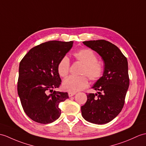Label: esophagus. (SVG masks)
Instances as JSON below:
<instances>
[{
	"mask_svg": "<svg viewBox=\"0 0 146 146\" xmlns=\"http://www.w3.org/2000/svg\"><path fill=\"white\" fill-rule=\"evenodd\" d=\"M76 94V93H73V92H69L68 93V96H69V97H72V96H74V94Z\"/></svg>",
	"mask_w": 146,
	"mask_h": 146,
	"instance_id": "obj_1",
	"label": "esophagus"
}]
</instances>
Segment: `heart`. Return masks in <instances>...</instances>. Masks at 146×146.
Returning a JSON list of instances; mask_svg holds the SVG:
<instances>
[{
    "mask_svg": "<svg viewBox=\"0 0 146 146\" xmlns=\"http://www.w3.org/2000/svg\"><path fill=\"white\" fill-rule=\"evenodd\" d=\"M75 58L82 63L84 66L81 70V74H86L92 81H96L102 76L103 67L98 62V57L93 50L89 48L81 49L73 54ZM70 60L66 56L60 60L57 65V72L59 75L66 77L70 72ZM89 84L86 76H70L63 81L62 88L64 90L70 92H76L88 87Z\"/></svg>",
    "mask_w": 146,
    "mask_h": 146,
    "instance_id": "b5f03b06",
    "label": "heart"
}]
</instances>
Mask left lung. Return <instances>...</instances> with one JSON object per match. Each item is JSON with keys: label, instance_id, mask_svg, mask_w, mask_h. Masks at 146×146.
<instances>
[{"label": "left lung", "instance_id": "1", "mask_svg": "<svg viewBox=\"0 0 146 146\" xmlns=\"http://www.w3.org/2000/svg\"><path fill=\"white\" fill-rule=\"evenodd\" d=\"M83 43L99 54L104 65L103 76L92 87L98 91L88 94L87 101L81 108V114L90 123L106 124L123 108L129 85L127 60L116 45L104 40Z\"/></svg>", "mask_w": 146, "mask_h": 146}]
</instances>
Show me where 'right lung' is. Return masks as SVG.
I'll list each match as a JSON object with an SVG mask.
<instances>
[{
	"instance_id": "obj_1",
	"label": "right lung",
	"mask_w": 146,
	"mask_h": 146,
	"mask_svg": "<svg viewBox=\"0 0 146 146\" xmlns=\"http://www.w3.org/2000/svg\"><path fill=\"white\" fill-rule=\"evenodd\" d=\"M73 44L55 40L43 43L30 50L20 63L18 94L25 113L36 123H51L60 116L59 104L68 94L53 90L62 82L57 65Z\"/></svg>"
}]
</instances>
